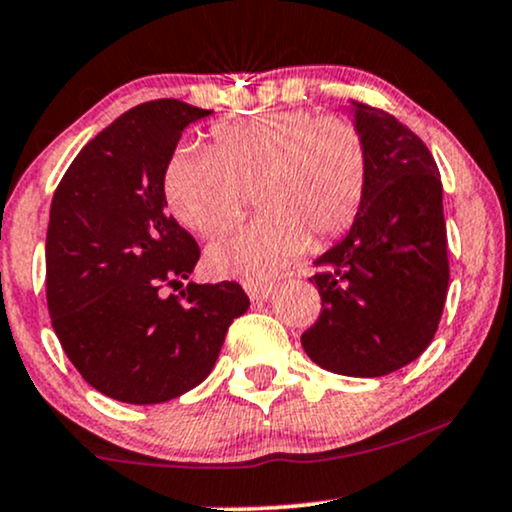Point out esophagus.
Listing matches in <instances>:
<instances>
[{
  "label": "esophagus",
  "instance_id": "34e87169",
  "mask_svg": "<svg viewBox=\"0 0 512 512\" xmlns=\"http://www.w3.org/2000/svg\"><path fill=\"white\" fill-rule=\"evenodd\" d=\"M246 294H249L251 302H266V299L273 294V287L270 285H244Z\"/></svg>",
  "mask_w": 512,
  "mask_h": 512
}]
</instances>
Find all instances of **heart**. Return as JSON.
Returning a JSON list of instances; mask_svg holds the SVG:
<instances>
[{"mask_svg": "<svg viewBox=\"0 0 512 512\" xmlns=\"http://www.w3.org/2000/svg\"><path fill=\"white\" fill-rule=\"evenodd\" d=\"M369 179L359 126L309 110L261 112L215 129L213 150L184 146L165 170L172 213L189 230L213 234L242 213L256 186L261 218L213 239L208 268L258 285L309 244L340 237L357 218Z\"/></svg>", "mask_w": 512, "mask_h": 512, "instance_id": "1", "label": "heart"}]
</instances>
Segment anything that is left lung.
I'll return each mask as SVG.
<instances>
[{
    "mask_svg": "<svg viewBox=\"0 0 512 512\" xmlns=\"http://www.w3.org/2000/svg\"><path fill=\"white\" fill-rule=\"evenodd\" d=\"M369 148L366 194L350 232L309 278L323 311L302 335L311 362L342 376L393 374L422 354L448 292V239L436 160L393 114L352 102Z\"/></svg>",
    "mask_w": 512,
    "mask_h": 512,
    "instance_id": "8db88e82",
    "label": "left lung"
}]
</instances>
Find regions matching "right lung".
<instances>
[{
	"instance_id": "obj_1",
	"label": "right lung",
	"mask_w": 512,
	"mask_h": 512,
	"mask_svg": "<svg viewBox=\"0 0 512 512\" xmlns=\"http://www.w3.org/2000/svg\"><path fill=\"white\" fill-rule=\"evenodd\" d=\"M208 110L150 100L83 146L52 196L47 309L66 357L95 390L129 405L179 398L213 371L249 309L242 285L189 282L196 239L165 213V170L182 131Z\"/></svg>"
}]
</instances>
